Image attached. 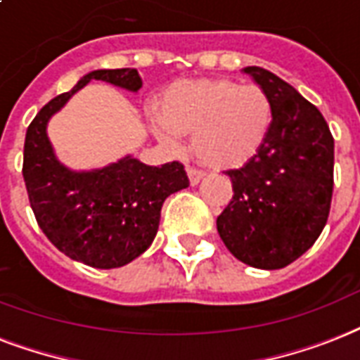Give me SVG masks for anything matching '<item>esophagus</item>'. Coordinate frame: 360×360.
<instances>
[{"label": "esophagus", "instance_id": "esophagus-1", "mask_svg": "<svg viewBox=\"0 0 360 360\" xmlns=\"http://www.w3.org/2000/svg\"><path fill=\"white\" fill-rule=\"evenodd\" d=\"M205 176V172L197 169V167H188V178H189V184L195 186V184H199L200 178Z\"/></svg>", "mask_w": 360, "mask_h": 360}]
</instances>
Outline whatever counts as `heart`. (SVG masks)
Masks as SVG:
<instances>
[{
	"label": "heart",
	"instance_id": "1",
	"mask_svg": "<svg viewBox=\"0 0 360 360\" xmlns=\"http://www.w3.org/2000/svg\"><path fill=\"white\" fill-rule=\"evenodd\" d=\"M158 135L176 144L191 135V152L212 169H233L252 160L274 120L272 99L259 84L197 79L167 88L158 103Z\"/></svg>",
	"mask_w": 360,
	"mask_h": 360
}]
</instances>
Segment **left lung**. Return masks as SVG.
Instances as JSON below:
<instances>
[{
  "label": "left lung",
  "instance_id": "obj_1",
  "mask_svg": "<svg viewBox=\"0 0 360 360\" xmlns=\"http://www.w3.org/2000/svg\"><path fill=\"white\" fill-rule=\"evenodd\" d=\"M272 99L274 120L259 152L225 174L233 199L218 233L238 261L276 270L308 252L327 224L334 186V139L323 114L263 67H246Z\"/></svg>",
  "mask_w": 360,
  "mask_h": 360
}]
</instances>
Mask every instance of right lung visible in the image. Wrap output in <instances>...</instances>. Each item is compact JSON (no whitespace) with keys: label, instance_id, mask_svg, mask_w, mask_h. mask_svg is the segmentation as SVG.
<instances>
[{"label":"right lung","instance_id":"right-lung-1","mask_svg":"<svg viewBox=\"0 0 360 360\" xmlns=\"http://www.w3.org/2000/svg\"><path fill=\"white\" fill-rule=\"evenodd\" d=\"M90 80L131 91L142 86L136 69H101L46 103L26 131L22 176L39 227L61 253L94 269H118L148 250L163 200L188 188L189 180L180 161L150 167L125 158L94 172L67 171L58 163L46 122Z\"/></svg>","mask_w":360,"mask_h":360}]
</instances>
